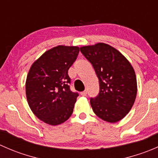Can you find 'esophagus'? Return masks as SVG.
I'll return each instance as SVG.
<instances>
[{
  "instance_id": "34e87169",
  "label": "esophagus",
  "mask_w": 158,
  "mask_h": 158,
  "mask_svg": "<svg viewBox=\"0 0 158 158\" xmlns=\"http://www.w3.org/2000/svg\"><path fill=\"white\" fill-rule=\"evenodd\" d=\"M80 94H81V95H82V96H85V95H87V91L86 90L83 91V92H81Z\"/></svg>"
}]
</instances>
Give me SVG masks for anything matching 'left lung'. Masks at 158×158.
Listing matches in <instances>:
<instances>
[{"label": "left lung", "mask_w": 158, "mask_h": 158, "mask_svg": "<svg viewBox=\"0 0 158 158\" xmlns=\"http://www.w3.org/2000/svg\"><path fill=\"white\" fill-rule=\"evenodd\" d=\"M80 51L99 81V93L90 98L92 110L106 122H118L129 112L136 98L135 70L120 52L108 44L82 47Z\"/></svg>", "instance_id": "left-lung-1"}]
</instances>
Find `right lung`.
I'll use <instances>...</instances> for the list:
<instances>
[{
	"instance_id": "obj_1",
	"label": "right lung",
	"mask_w": 158,
	"mask_h": 158,
	"mask_svg": "<svg viewBox=\"0 0 158 158\" xmlns=\"http://www.w3.org/2000/svg\"><path fill=\"white\" fill-rule=\"evenodd\" d=\"M79 52L77 47L58 46L33 63L26 81V95L33 114L50 125L66 122L73 114L78 92L70 90L68 70Z\"/></svg>"
}]
</instances>
